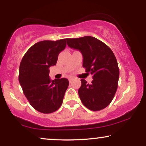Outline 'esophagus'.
Instances as JSON below:
<instances>
[{
  "label": "esophagus",
  "instance_id": "34e87169",
  "mask_svg": "<svg viewBox=\"0 0 146 146\" xmlns=\"http://www.w3.org/2000/svg\"><path fill=\"white\" fill-rule=\"evenodd\" d=\"M68 80H69V82L71 83L72 81H73V78H70L69 79H68Z\"/></svg>",
  "mask_w": 146,
  "mask_h": 146
}]
</instances>
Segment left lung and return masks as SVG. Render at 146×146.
<instances>
[{
    "label": "left lung",
    "mask_w": 146,
    "mask_h": 146,
    "mask_svg": "<svg viewBox=\"0 0 146 146\" xmlns=\"http://www.w3.org/2000/svg\"><path fill=\"white\" fill-rule=\"evenodd\" d=\"M69 47L78 49L83 56V67L93 75L88 84L82 79L78 94L87 108L98 111L112 102L118 86L119 69L112 50L103 42L92 36L68 38Z\"/></svg>",
    "instance_id": "obj_1"
}]
</instances>
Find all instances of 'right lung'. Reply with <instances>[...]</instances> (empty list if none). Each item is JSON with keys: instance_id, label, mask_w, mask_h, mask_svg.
<instances>
[{"instance_id": "right-lung-1", "label": "right lung", "mask_w": 146, "mask_h": 146, "mask_svg": "<svg viewBox=\"0 0 146 146\" xmlns=\"http://www.w3.org/2000/svg\"><path fill=\"white\" fill-rule=\"evenodd\" d=\"M66 40L38 42L21 60L20 84L31 106L40 113L48 114L59 109L69 84L67 79L51 80L48 75L49 67L56 64L58 55L66 47Z\"/></svg>"}]
</instances>
